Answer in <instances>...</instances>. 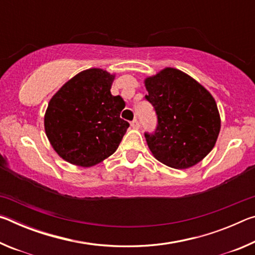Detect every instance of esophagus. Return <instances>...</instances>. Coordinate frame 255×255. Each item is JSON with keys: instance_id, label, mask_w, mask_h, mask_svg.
I'll use <instances>...</instances> for the list:
<instances>
[{"instance_id": "esophagus-1", "label": "esophagus", "mask_w": 255, "mask_h": 255, "mask_svg": "<svg viewBox=\"0 0 255 255\" xmlns=\"http://www.w3.org/2000/svg\"><path fill=\"white\" fill-rule=\"evenodd\" d=\"M130 126H131L133 129H138V128H139V123L137 122V119H133L132 122L130 123Z\"/></svg>"}]
</instances>
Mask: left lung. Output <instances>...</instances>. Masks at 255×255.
<instances>
[{
    "label": "left lung",
    "instance_id": "8db88e82",
    "mask_svg": "<svg viewBox=\"0 0 255 255\" xmlns=\"http://www.w3.org/2000/svg\"><path fill=\"white\" fill-rule=\"evenodd\" d=\"M157 127L145 138L154 157L174 169H188L214 148L221 117L213 96L176 68L166 67L145 80Z\"/></svg>",
    "mask_w": 255,
    "mask_h": 255
}]
</instances>
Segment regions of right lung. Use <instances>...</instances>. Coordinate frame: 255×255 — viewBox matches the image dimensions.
Returning <instances> with one entry per match:
<instances>
[{"mask_svg":"<svg viewBox=\"0 0 255 255\" xmlns=\"http://www.w3.org/2000/svg\"><path fill=\"white\" fill-rule=\"evenodd\" d=\"M115 75L90 68L66 82L50 99L45 131L60 157L90 167L116 152L129 124L120 118L125 101L110 92Z\"/></svg>","mask_w":255,"mask_h":255,"instance_id":"obj_1","label":"right lung"}]
</instances>
